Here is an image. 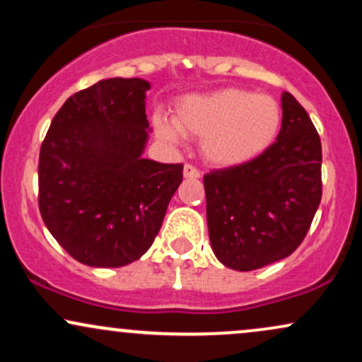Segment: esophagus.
<instances>
[{"instance_id":"obj_1","label":"esophagus","mask_w":362,"mask_h":362,"mask_svg":"<svg viewBox=\"0 0 362 362\" xmlns=\"http://www.w3.org/2000/svg\"><path fill=\"white\" fill-rule=\"evenodd\" d=\"M184 177L185 178H199V177H201V172H199V170L195 168L194 165L187 163L184 167Z\"/></svg>"}]
</instances>
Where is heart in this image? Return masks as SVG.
Wrapping results in <instances>:
<instances>
[{
	"label": "heart",
	"instance_id": "1",
	"mask_svg": "<svg viewBox=\"0 0 362 362\" xmlns=\"http://www.w3.org/2000/svg\"><path fill=\"white\" fill-rule=\"evenodd\" d=\"M282 109L271 95L242 88L187 95L177 103L172 120L155 117L161 139L177 144L180 134L201 138V155L214 167L231 168L264 155L277 139Z\"/></svg>",
	"mask_w": 362,
	"mask_h": 362
}]
</instances>
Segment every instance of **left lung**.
Masks as SVG:
<instances>
[{
    "mask_svg": "<svg viewBox=\"0 0 362 362\" xmlns=\"http://www.w3.org/2000/svg\"><path fill=\"white\" fill-rule=\"evenodd\" d=\"M282 126L264 155L204 175L206 218L216 259L255 271L300 247L322 199V143L293 95L281 97Z\"/></svg>",
    "mask_w": 362,
    "mask_h": 362,
    "instance_id": "1",
    "label": "left lung"
}]
</instances>
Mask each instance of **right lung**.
<instances>
[{
	"mask_svg": "<svg viewBox=\"0 0 362 362\" xmlns=\"http://www.w3.org/2000/svg\"><path fill=\"white\" fill-rule=\"evenodd\" d=\"M149 88L141 78H109L78 91L40 146V216L57 243L90 267L141 259L182 182L180 163L143 158Z\"/></svg>",
	"mask_w": 362,
	"mask_h": 362,
	"instance_id": "obj_1",
	"label": "right lung"
}]
</instances>
